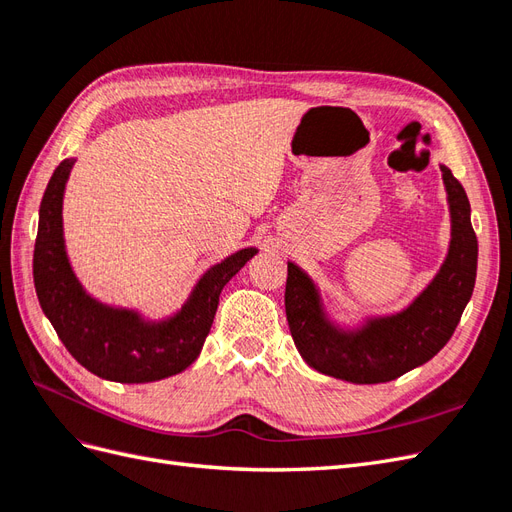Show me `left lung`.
I'll use <instances>...</instances> for the list:
<instances>
[{
	"instance_id": "left-lung-1",
	"label": "left lung",
	"mask_w": 512,
	"mask_h": 512,
	"mask_svg": "<svg viewBox=\"0 0 512 512\" xmlns=\"http://www.w3.org/2000/svg\"><path fill=\"white\" fill-rule=\"evenodd\" d=\"M451 213V241L433 280L395 314L365 316L356 327L333 320L320 288L288 262L286 318L303 361L324 376L352 384L391 382L433 359L455 333L474 282L478 241L470 200L451 168L440 164Z\"/></svg>"
}]
</instances>
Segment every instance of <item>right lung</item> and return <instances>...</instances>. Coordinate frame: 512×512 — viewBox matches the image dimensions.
Wrapping results in <instances>:
<instances>
[{
    "instance_id": "obj_1",
    "label": "right lung",
    "mask_w": 512,
    "mask_h": 512,
    "mask_svg": "<svg viewBox=\"0 0 512 512\" xmlns=\"http://www.w3.org/2000/svg\"><path fill=\"white\" fill-rule=\"evenodd\" d=\"M74 162L68 158L55 168L40 203L34 284L44 316L74 359L104 380L143 384L181 374L203 350L222 288L258 250L243 247L207 269L185 303L162 320L102 303L83 288L66 252L61 211Z\"/></svg>"
}]
</instances>
